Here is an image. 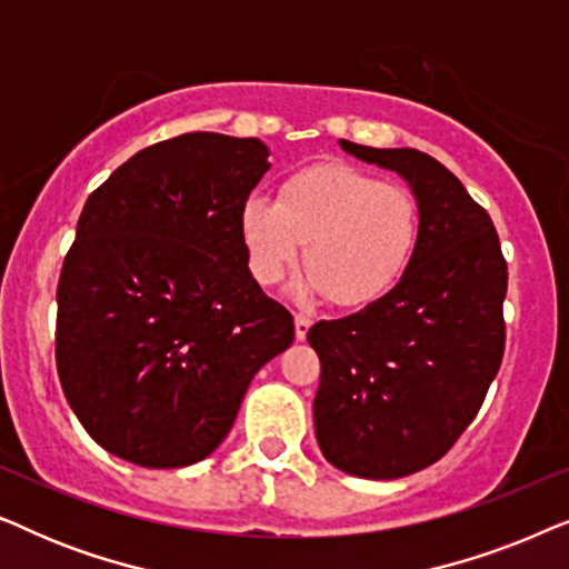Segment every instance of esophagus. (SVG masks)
<instances>
[{"label":"esophagus","instance_id":"1","mask_svg":"<svg viewBox=\"0 0 569 569\" xmlns=\"http://www.w3.org/2000/svg\"><path fill=\"white\" fill-rule=\"evenodd\" d=\"M310 326H313V318H310V316H306V313L295 316V337H298L300 341L306 339L308 331H310Z\"/></svg>","mask_w":569,"mask_h":569}]
</instances>
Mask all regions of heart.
Masks as SVG:
<instances>
[{
    "mask_svg": "<svg viewBox=\"0 0 569 569\" xmlns=\"http://www.w3.org/2000/svg\"><path fill=\"white\" fill-rule=\"evenodd\" d=\"M419 204L399 183L352 166H310L292 173L277 201L251 197L240 238L256 282L274 284L306 243L300 295L326 292L337 306H368L407 271L419 240Z\"/></svg>",
    "mask_w": 569,
    "mask_h": 569,
    "instance_id": "obj_1",
    "label": "heart"
}]
</instances>
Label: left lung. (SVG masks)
<instances>
[{"mask_svg":"<svg viewBox=\"0 0 569 569\" xmlns=\"http://www.w3.org/2000/svg\"><path fill=\"white\" fill-rule=\"evenodd\" d=\"M339 144L407 178L422 224L391 292L308 331L321 360L316 438L352 477L399 479L440 461L485 403L505 352L508 261L487 209L442 162Z\"/></svg>","mask_w":569,"mask_h":569,"instance_id":"1","label":"left lung"}]
</instances>
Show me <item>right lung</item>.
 I'll return each mask as SVG.
<instances>
[{
  "instance_id": "right-lung-1",
  "label": "right lung",
  "mask_w": 569,
  "mask_h": 569,
  "mask_svg": "<svg viewBox=\"0 0 569 569\" xmlns=\"http://www.w3.org/2000/svg\"><path fill=\"white\" fill-rule=\"evenodd\" d=\"M267 158L253 137L189 131L84 201L57 287V370L108 453L147 469L201 461L292 345V313L251 277L240 238Z\"/></svg>"
}]
</instances>
